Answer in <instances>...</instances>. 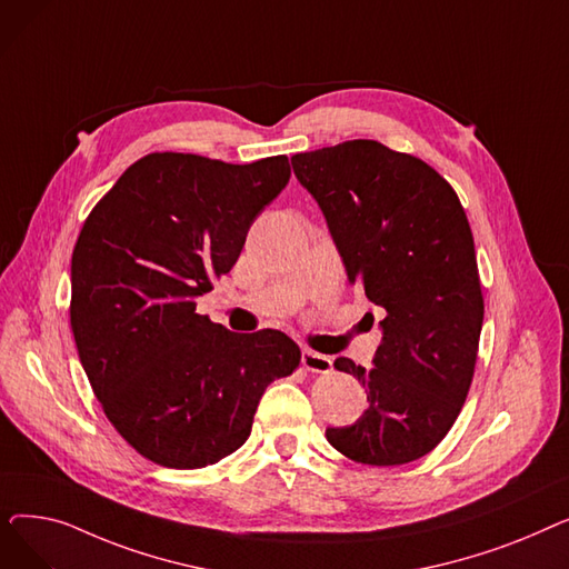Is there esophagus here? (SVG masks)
<instances>
[{
  "label": "esophagus",
  "mask_w": 569,
  "mask_h": 569,
  "mask_svg": "<svg viewBox=\"0 0 569 569\" xmlns=\"http://www.w3.org/2000/svg\"><path fill=\"white\" fill-rule=\"evenodd\" d=\"M332 357L320 355L316 350H305L302 352V367L311 373H330L332 371Z\"/></svg>",
  "instance_id": "obj_1"
}]
</instances>
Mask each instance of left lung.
<instances>
[{
	"instance_id": "1",
	"label": "left lung",
	"mask_w": 569,
	"mask_h": 569,
	"mask_svg": "<svg viewBox=\"0 0 569 569\" xmlns=\"http://www.w3.org/2000/svg\"><path fill=\"white\" fill-rule=\"evenodd\" d=\"M290 161L322 209L348 279L385 309L376 367L335 362L362 382L369 408L325 436L357 463H410L452 429L475 373L485 297L466 212L429 163L376 140Z\"/></svg>"
}]
</instances>
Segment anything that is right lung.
Returning a JSON list of instances; mask_svg holds the SVG:
<instances>
[{
    "label": "right lung",
    "instance_id": "add662e5",
    "mask_svg": "<svg viewBox=\"0 0 569 569\" xmlns=\"http://www.w3.org/2000/svg\"><path fill=\"white\" fill-rule=\"evenodd\" d=\"M288 179L286 154L234 166L152 152L84 219L71 330L106 417L144 459L177 470L221 461L249 438L267 385L300 367L283 332L234 335L196 313Z\"/></svg>",
    "mask_w": 569,
    "mask_h": 569
}]
</instances>
